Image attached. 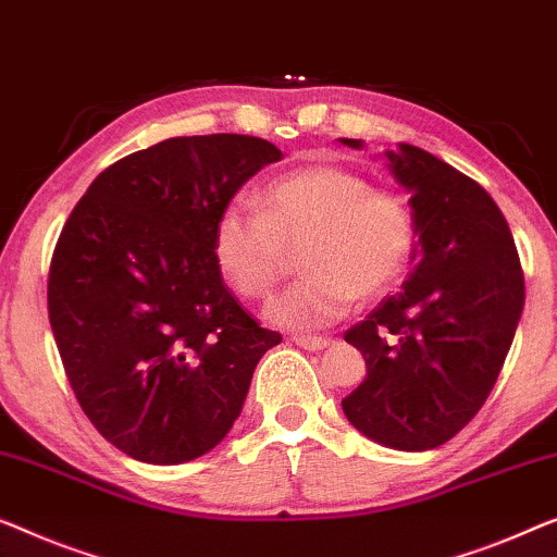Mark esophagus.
Listing matches in <instances>:
<instances>
[{
    "instance_id": "34e87169",
    "label": "esophagus",
    "mask_w": 557,
    "mask_h": 557,
    "mask_svg": "<svg viewBox=\"0 0 557 557\" xmlns=\"http://www.w3.org/2000/svg\"><path fill=\"white\" fill-rule=\"evenodd\" d=\"M294 342L301 346V349H309V351H321L329 346V338L324 336H306V334H296Z\"/></svg>"
}]
</instances>
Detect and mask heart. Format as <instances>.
<instances>
[{"label":"heart","mask_w":557,"mask_h":557,"mask_svg":"<svg viewBox=\"0 0 557 557\" xmlns=\"http://www.w3.org/2000/svg\"><path fill=\"white\" fill-rule=\"evenodd\" d=\"M417 244L405 196L372 188L364 175L313 163L265 185L259 208L228 203L215 215L211 256L233 292L263 298L301 246L306 276L269 306L273 324L309 332L338 321L357 298L397 284Z\"/></svg>","instance_id":"heart-1"}]
</instances>
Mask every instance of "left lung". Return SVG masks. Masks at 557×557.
Listing matches in <instances>:
<instances>
[{"instance_id": "left-lung-1", "label": "left lung", "mask_w": 557, "mask_h": 557, "mask_svg": "<svg viewBox=\"0 0 557 557\" xmlns=\"http://www.w3.org/2000/svg\"><path fill=\"white\" fill-rule=\"evenodd\" d=\"M386 158L412 193L419 251L401 292L344 334L364 354L367 379L342 407L379 445L424 453L453 440L493 392L525 278L505 215L480 183L407 143Z\"/></svg>"}]
</instances>
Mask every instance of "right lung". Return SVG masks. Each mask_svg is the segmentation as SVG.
I'll use <instances>...</instances> for the list:
<instances>
[{"label":"right lung","mask_w":557,"mask_h":557,"mask_svg":"<svg viewBox=\"0 0 557 557\" xmlns=\"http://www.w3.org/2000/svg\"><path fill=\"white\" fill-rule=\"evenodd\" d=\"M281 158L253 135L163 140L104 168L64 223L47 278L52 334L79 407L120 453L150 465L206 455L281 342L211 256L215 215Z\"/></svg>","instance_id":"right-lung-1"}]
</instances>
